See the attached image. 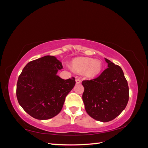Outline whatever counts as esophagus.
Masks as SVG:
<instances>
[{"mask_svg": "<svg viewBox=\"0 0 148 148\" xmlns=\"http://www.w3.org/2000/svg\"><path fill=\"white\" fill-rule=\"evenodd\" d=\"M75 81H76V84H80L81 82V80L80 79H76V80H75Z\"/></svg>", "mask_w": 148, "mask_h": 148, "instance_id": "esophagus-1", "label": "esophagus"}]
</instances>
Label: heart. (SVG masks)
Here are the masks:
<instances>
[{
  "label": "heart",
  "instance_id": "obj_1",
  "mask_svg": "<svg viewBox=\"0 0 148 148\" xmlns=\"http://www.w3.org/2000/svg\"><path fill=\"white\" fill-rule=\"evenodd\" d=\"M73 67L77 73L84 71L85 74L88 77H94L97 75L102 69L100 61L94 60L88 57H78L73 60Z\"/></svg>",
  "mask_w": 148,
  "mask_h": 148
}]
</instances>
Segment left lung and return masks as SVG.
Masks as SVG:
<instances>
[{"label":"left lung","instance_id":"1","mask_svg":"<svg viewBox=\"0 0 148 148\" xmlns=\"http://www.w3.org/2000/svg\"><path fill=\"white\" fill-rule=\"evenodd\" d=\"M108 68L98 77L84 80L82 100L91 117L106 122L119 116L129 101L128 83L121 67L105 58Z\"/></svg>","mask_w":148,"mask_h":148}]
</instances>
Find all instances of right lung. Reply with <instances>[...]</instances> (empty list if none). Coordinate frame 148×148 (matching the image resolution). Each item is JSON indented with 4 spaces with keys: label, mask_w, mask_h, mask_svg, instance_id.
I'll list each match as a JSON object with an SVG mask.
<instances>
[{
    "label": "right lung",
    "mask_w": 148,
    "mask_h": 148,
    "mask_svg": "<svg viewBox=\"0 0 148 148\" xmlns=\"http://www.w3.org/2000/svg\"><path fill=\"white\" fill-rule=\"evenodd\" d=\"M62 68L61 62L51 56L31 61L24 67L17 82L16 97L32 117L47 120L61 111L75 84L74 77L63 79L58 76V70Z\"/></svg>",
    "instance_id": "add662e5"
}]
</instances>
